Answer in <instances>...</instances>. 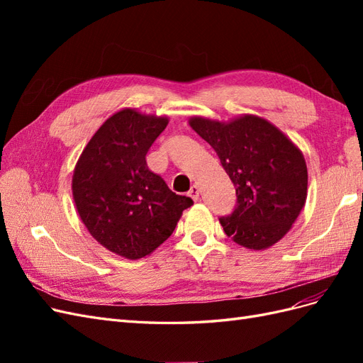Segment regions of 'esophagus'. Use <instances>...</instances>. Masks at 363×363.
Listing matches in <instances>:
<instances>
[{"label":"esophagus","mask_w":363,"mask_h":363,"mask_svg":"<svg viewBox=\"0 0 363 363\" xmlns=\"http://www.w3.org/2000/svg\"><path fill=\"white\" fill-rule=\"evenodd\" d=\"M188 195L191 196V199H192L194 201H199V196H200V189H199V186H196V184H192V186H191V189H189V192H188Z\"/></svg>","instance_id":"34e87169"}]
</instances>
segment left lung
Listing matches in <instances>:
<instances>
[{"label": "left lung", "mask_w": 363, "mask_h": 363, "mask_svg": "<svg viewBox=\"0 0 363 363\" xmlns=\"http://www.w3.org/2000/svg\"><path fill=\"white\" fill-rule=\"evenodd\" d=\"M189 124L216 151L236 188L235 211L219 218L225 235L250 250L276 244L306 203L301 151L259 116L245 115L227 124L196 116Z\"/></svg>", "instance_id": "1"}]
</instances>
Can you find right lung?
<instances>
[{
    "instance_id": "right-lung-1",
    "label": "right lung",
    "mask_w": 363,
    "mask_h": 363,
    "mask_svg": "<svg viewBox=\"0 0 363 363\" xmlns=\"http://www.w3.org/2000/svg\"><path fill=\"white\" fill-rule=\"evenodd\" d=\"M168 118L124 108L108 118L83 150L72 177L77 211L107 250L140 259L167 240L189 196L174 194L145 156Z\"/></svg>"
}]
</instances>
